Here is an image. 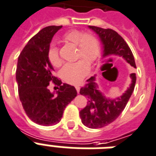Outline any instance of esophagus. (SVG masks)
<instances>
[{"label": "esophagus", "mask_w": 156, "mask_h": 156, "mask_svg": "<svg viewBox=\"0 0 156 156\" xmlns=\"http://www.w3.org/2000/svg\"><path fill=\"white\" fill-rule=\"evenodd\" d=\"M75 88H76V90H77V92H78V93H79V91H80V87H79L78 86H75Z\"/></svg>", "instance_id": "esophagus-1"}]
</instances>
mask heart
I'll list each match as a JSON object with an SVG mask.
<instances>
[{
    "label": "heart",
    "mask_w": 156,
    "mask_h": 156,
    "mask_svg": "<svg viewBox=\"0 0 156 156\" xmlns=\"http://www.w3.org/2000/svg\"><path fill=\"white\" fill-rule=\"evenodd\" d=\"M63 40L78 46L77 59H81L77 62L66 64L60 70V77L66 83L78 84L89 73L90 66L87 62L92 63L99 57V41L91 33H84L77 29L66 32L63 36ZM47 57L52 66L59 67L62 65L56 46H50Z\"/></svg>",
    "instance_id": "1"
}]
</instances>
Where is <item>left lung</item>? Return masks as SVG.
<instances>
[{"instance_id":"1","label":"left lung","mask_w":156,"mask_h":156,"mask_svg":"<svg viewBox=\"0 0 156 156\" xmlns=\"http://www.w3.org/2000/svg\"><path fill=\"white\" fill-rule=\"evenodd\" d=\"M89 28L98 34L101 38L104 47L103 57L112 55L123 57L128 64L136 68L133 52L117 32L96 26H89ZM130 77L132 78L130 87L125 93L115 99L106 98L98 90V85L95 83V76L87 79L86 85L80 89L81 95L87 98V104L79 112L82 123L89 128H100L114 122L124 110L135 87L136 74L131 73Z\"/></svg>"}]
</instances>
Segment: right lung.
Instances as JSON below:
<instances>
[{
	"mask_svg": "<svg viewBox=\"0 0 156 156\" xmlns=\"http://www.w3.org/2000/svg\"><path fill=\"white\" fill-rule=\"evenodd\" d=\"M62 26H48L28 41L18 58L16 81L20 101L26 115L43 126L56 124L69 103L77 96L74 87L53 75L47 52L53 36ZM60 86L57 95L48 89L50 82Z\"/></svg>",
	"mask_w": 156,
	"mask_h": 156,
	"instance_id": "right-lung-1",
	"label": "right lung"
}]
</instances>
